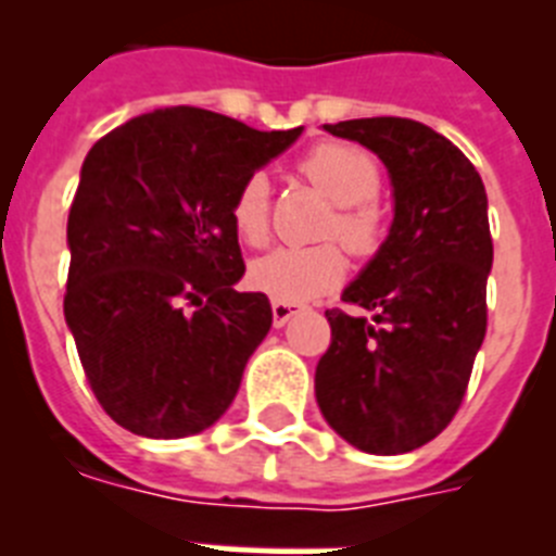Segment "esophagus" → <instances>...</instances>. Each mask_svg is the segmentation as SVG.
Returning a JSON list of instances; mask_svg holds the SVG:
<instances>
[{
	"instance_id": "34e87169",
	"label": "esophagus",
	"mask_w": 556,
	"mask_h": 556,
	"mask_svg": "<svg viewBox=\"0 0 556 556\" xmlns=\"http://www.w3.org/2000/svg\"><path fill=\"white\" fill-rule=\"evenodd\" d=\"M301 312V306H294V303H287V301H273V323L275 328H281L283 323L292 317V314Z\"/></svg>"
}]
</instances>
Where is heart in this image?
Returning a JSON list of instances; mask_svg holds the SVG:
<instances>
[{
  "mask_svg": "<svg viewBox=\"0 0 556 556\" xmlns=\"http://www.w3.org/2000/svg\"><path fill=\"white\" fill-rule=\"evenodd\" d=\"M303 178L333 203L323 236L339 239L358 258H370L384 244L387 214L378 205L381 169L370 152L342 141H323L298 164ZM273 194L264 172H250L230 200V223L244 244L262 248L269 239ZM348 258L338 242L312 248H278L250 267V281L275 301H308L345 278Z\"/></svg>",
  "mask_w": 556,
  "mask_h": 556,
  "instance_id": "heart-1",
  "label": "heart"
}]
</instances>
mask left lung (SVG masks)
I'll return each instance as SVG.
<instances>
[{"label":"left lung","instance_id":"1","mask_svg":"<svg viewBox=\"0 0 556 556\" xmlns=\"http://www.w3.org/2000/svg\"><path fill=\"white\" fill-rule=\"evenodd\" d=\"M390 169V236L328 308L331 345L314 372L323 417L367 454H406L459 412L488 331L493 236L479 172L431 127L401 116L326 125Z\"/></svg>","mask_w":556,"mask_h":556}]
</instances>
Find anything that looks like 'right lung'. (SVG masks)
Segmentation results:
<instances>
[{
  "label": "right lung",
  "instance_id": "add662e5",
  "mask_svg": "<svg viewBox=\"0 0 556 556\" xmlns=\"http://www.w3.org/2000/svg\"><path fill=\"white\" fill-rule=\"evenodd\" d=\"M301 136L159 108L102 136L68 208L63 314L102 409L152 440L200 434L273 326L244 275L230 200Z\"/></svg>",
  "mask_w": 556,
  "mask_h": 556
}]
</instances>
